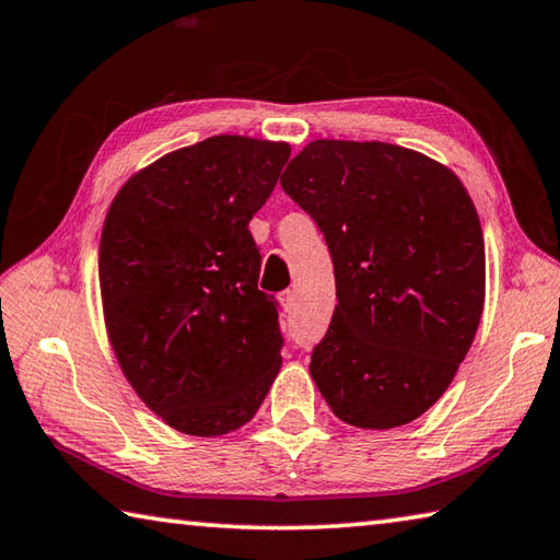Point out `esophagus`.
<instances>
[{
    "label": "esophagus",
    "instance_id": "esophagus-1",
    "mask_svg": "<svg viewBox=\"0 0 560 560\" xmlns=\"http://www.w3.org/2000/svg\"><path fill=\"white\" fill-rule=\"evenodd\" d=\"M280 302H282V307H285V312H292V310H295V292L285 290L280 295Z\"/></svg>",
    "mask_w": 560,
    "mask_h": 560
}]
</instances>
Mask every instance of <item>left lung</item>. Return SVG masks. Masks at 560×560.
<instances>
[{
    "instance_id": "1",
    "label": "left lung",
    "mask_w": 560,
    "mask_h": 560,
    "mask_svg": "<svg viewBox=\"0 0 560 560\" xmlns=\"http://www.w3.org/2000/svg\"><path fill=\"white\" fill-rule=\"evenodd\" d=\"M282 189L325 233L337 300L310 374L339 420L406 425L445 394L485 307V238L447 166L388 142L315 140Z\"/></svg>"
}]
</instances>
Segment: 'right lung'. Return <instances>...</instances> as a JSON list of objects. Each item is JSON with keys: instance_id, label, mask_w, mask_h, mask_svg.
<instances>
[{"instance_id": "1", "label": "right lung", "mask_w": 560, "mask_h": 560, "mask_svg": "<svg viewBox=\"0 0 560 560\" xmlns=\"http://www.w3.org/2000/svg\"><path fill=\"white\" fill-rule=\"evenodd\" d=\"M288 160L285 142L209 137L135 174L107 211V337L137 396L186 435L248 423L280 371V305L258 290L248 223Z\"/></svg>"}]
</instances>
